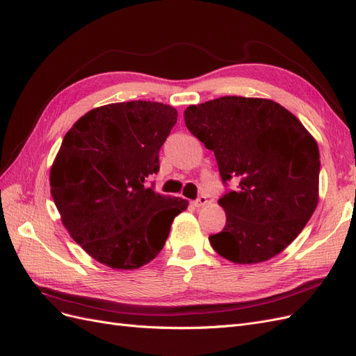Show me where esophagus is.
Masks as SVG:
<instances>
[{
	"mask_svg": "<svg viewBox=\"0 0 356 356\" xmlns=\"http://www.w3.org/2000/svg\"><path fill=\"white\" fill-rule=\"evenodd\" d=\"M204 204H207V197H206V195H200V197L194 201V206H195V207H202Z\"/></svg>",
	"mask_w": 356,
	"mask_h": 356,
	"instance_id": "1",
	"label": "esophagus"
}]
</instances>
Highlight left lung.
Instances as JSON below:
<instances>
[{
    "label": "left lung",
    "instance_id": "1",
    "mask_svg": "<svg viewBox=\"0 0 356 356\" xmlns=\"http://www.w3.org/2000/svg\"><path fill=\"white\" fill-rule=\"evenodd\" d=\"M185 124L215 154L227 223L209 237L220 257L257 264L298 237L318 204L319 149L301 122L271 99L220 97L185 110Z\"/></svg>",
    "mask_w": 356,
    "mask_h": 356
}]
</instances>
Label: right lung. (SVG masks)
Masks as SVG:
<instances>
[{"label":"right lung","mask_w":356,"mask_h":356,"mask_svg":"<svg viewBox=\"0 0 356 356\" xmlns=\"http://www.w3.org/2000/svg\"><path fill=\"white\" fill-rule=\"evenodd\" d=\"M176 122L171 106L128 101L88 111L65 134L50 192L70 236L98 262L118 270L145 266L186 210V200L147 186Z\"/></svg>","instance_id":"add662e5"}]
</instances>
